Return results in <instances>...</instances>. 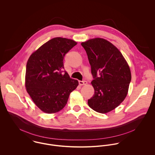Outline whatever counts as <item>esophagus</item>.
<instances>
[{
	"instance_id": "1",
	"label": "esophagus",
	"mask_w": 155,
	"mask_h": 155,
	"mask_svg": "<svg viewBox=\"0 0 155 155\" xmlns=\"http://www.w3.org/2000/svg\"><path fill=\"white\" fill-rule=\"evenodd\" d=\"M79 84L80 85H85L87 84V81H79Z\"/></svg>"
}]
</instances>
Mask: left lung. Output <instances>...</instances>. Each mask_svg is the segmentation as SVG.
<instances>
[{
  "label": "left lung",
  "mask_w": 155,
  "mask_h": 155,
  "mask_svg": "<svg viewBox=\"0 0 155 155\" xmlns=\"http://www.w3.org/2000/svg\"><path fill=\"white\" fill-rule=\"evenodd\" d=\"M81 45L88 55L94 80V94L89 106L100 113L117 107L125 98L131 74L130 67L119 49L109 41L95 38Z\"/></svg>",
  "instance_id": "1"
}]
</instances>
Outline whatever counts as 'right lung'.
Wrapping results in <instances>:
<instances>
[{
	"label": "right lung",
	"instance_id": "obj_1",
	"mask_svg": "<svg viewBox=\"0 0 155 155\" xmlns=\"http://www.w3.org/2000/svg\"><path fill=\"white\" fill-rule=\"evenodd\" d=\"M77 43L62 38H53L29 57L25 87L35 104L45 113H54L66 105L70 94L79 85L64 70L63 59Z\"/></svg>",
	"mask_w": 155,
	"mask_h": 155
}]
</instances>
